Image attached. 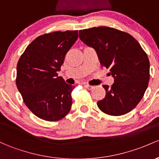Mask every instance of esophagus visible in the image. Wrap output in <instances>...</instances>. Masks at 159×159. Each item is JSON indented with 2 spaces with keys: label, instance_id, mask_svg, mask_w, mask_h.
<instances>
[{
  "label": "esophagus",
  "instance_id": "34e87169",
  "mask_svg": "<svg viewBox=\"0 0 159 159\" xmlns=\"http://www.w3.org/2000/svg\"><path fill=\"white\" fill-rule=\"evenodd\" d=\"M84 87H85V88L88 89H89V90L93 89L94 88L93 86H90V85H88V84H85L84 85Z\"/></svg>",
  "mask_w": 159,
  "mask_h": 159
}]
</instances>
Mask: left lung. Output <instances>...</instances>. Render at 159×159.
Returning a JSON list of instances; mask_svg holds the SVG:
<instances>
[{
	"label": "left lung",
	"mask_w": 159,
	"mask_h": 159,
	"mask_svg": "<svg viewBox=\"0 0 159 159\" xmlns=\"http://www.w3.org/2000/svg\"><path fill=\"white\" fill-rule=\"evenodd\" d=\"M80 40L97 53L102 66L110 69L114 83L104 85L106 95L97 102L104 113L120 116L139 104L149 81V61L129 34L106 26L80 30Z\"/></svg>",
	"instance_id": "obj_1"
}]
</instances>
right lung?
<instances>
[{
    "instance_id": "obj_1",
    "label": "right lung",
    "mask_w": 159,
    "mask_h": 159,
    "mask_svg": "<svg viewBox=\"0 0 159 159\" xmlns=\"http://www.w3.org/2000/svg\"><path fill=\"white\" fill-rule=\"evenodd\" d=\"M77 39V30L44 34L32 41L19 59L16 86L25 105L42 120H59L70 111L74 86L57 76V72Z\"/></svg>"
}]
</instances>
